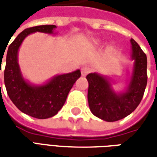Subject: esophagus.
<instances>
[{
    "label": "esophagus",
    "instance_id": "34e87169",
    "mask_svg": "<svg viewBox=\"0 0 157 157\" xmlns=\"http://www.w3.org/2000/svg\"><path fill=\"white\" fill-rule=\"evenodd\" d=\"M91 71H92V69H91L89 66H84V67H82L81 68L82 76H86L89 72H91Z\"/></svg>",
    "mask_w": 157,
    "mask_h": 157
}]
</instances>
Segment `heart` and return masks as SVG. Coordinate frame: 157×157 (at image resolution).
Returning a JSON list of instances; mask_svg holds the SVG:
<instances>
[{
  "label": "heart",
  "instance_id": "1",
  "mask_svg": "<svg viewBox=\"0 0 157 157\" xmlns=\"http://www.w3.org/2000/svg\"><path fill=\"white\" fill-rule=\"evenodd\" d=\"M94 44H100V42H99L98 40H95V41H94Z\"/></svg>",
  "mask_w": 157,
  "mask_h": 157
}]
</instances>
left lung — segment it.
I'll use <instances>...</instances> for the list:
<instances>
[{"mask_svg": "<svg viewBox=\"0 0 157 157\" xmlns=\"http://www.w3.org/2000/svg\"><path fill=\"white\" fill-rule=\"evenodd\" d=\"M134 66L125 92L116 93L105 76L89 73L86 76L88 104L96 117L113 122L129 115L140 104L147 86V57L134 39H130Z\"/></svg>", "mask_w": 157, "mask_h": 157, "instance_id": "1", "label": "left lung"}]
</instances>
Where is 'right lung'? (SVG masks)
Here are the masks:
<instances>
[{
  "instance_id": "add662e5",
  "label": "right lung",
  "mask_w": 157,
  "mask_h": 157,
  "mask_svg": "<svg viewBox=\"0 0 157 157\" xmlns=\"http://www.w3.org/2000/svg\"><path fill=\"white\" fill-rule=\"evenodd\" d=\"M56 28V25H40L26 29L15 37L7 52L4 83L9 99L20 111L37 119L56 115L63 107L70 90L81 75L80 70H77L55 76L39 86L32 85L24 79L18 63V51L21 43L30 34H53Z\"/></svg>"
}]
</instances>
